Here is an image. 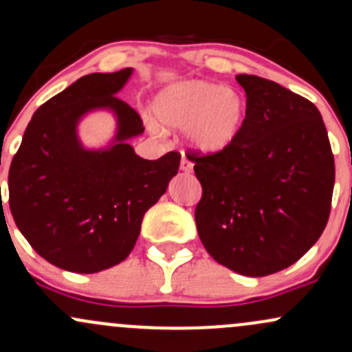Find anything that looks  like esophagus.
<instances>
[{
  "mask_svg": "<svg viewBox=\"0 0 352 352\" xmlns=\"http://www.w3.org/2000/svg\"><path fill=\"white\" fill-rule=\"evenodd\" d=\"M180 170L185 173H190L193 170V164L190 162L187 157H182V162H180Z\"/></svg>",
  "mask_w": 352,
  "mask_h": 352,
  "instance_id": "34e87169",
  "label": "esophagus"
}]
</instances>
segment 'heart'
<instances>
[{"label":"heart","mask_w":352,"mask_h":352,"mask_svg":"<svg viewBox=\"0 0 352 352\" xmlns=\"http://www.w3.org/2000/svg\"><path fill=\"white\" fill-rule=\"evenodd\" d=\"M153 114L172 129L187 127V139L201 153L223 152L236 140L246 117L243 98L207 80H180L153 99Z\"/></svg>","instance_id":"obj_1"}]
</instances>
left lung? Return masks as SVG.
<instances>
[{
	"instance_id": "obj_1",
	"label": "left lung",
	"mask_w": 352,
	"mask_h": 352,
	"mask_svg": "<svg viewBox=\"0 0 352 352\" xmlns=\"http://www.w3.org/2000/svg\"><path fill=\"white\" fill-rule=\"evenodd\" d=\"M236 80L246 92L240 135L223 152L190 153L201 184L195 221L213 260L266 276L296 263L324 232L334 157L311 100L258 76Z\"/></svg>"
}]
</instances>
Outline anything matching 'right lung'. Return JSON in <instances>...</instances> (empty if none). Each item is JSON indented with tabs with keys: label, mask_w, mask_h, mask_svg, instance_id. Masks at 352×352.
Segmentation results:
<instances>
[{
	"label": "right lung",
	"mask_w": 352,
	"mask_h": 352,
	"mask_svg": "<svg viewBox=\"0 0 352 352\" xmlns=\"http://www.w3.org/2000/svg\"><path fill=\"white\" fill-rule=\"evenodd\" d=\"M132 67L84 76L44 102L24 131L8 175L10 210L34 252L58 268L98 273L129 256L142 218L164 195L180 153L139 157L127 139L142 119L117 92ZM94 108L116 114L115 144L89 151L78 142L80 117Z\"/></svg>",
	"instance_id": "1"
}]
</instances>
